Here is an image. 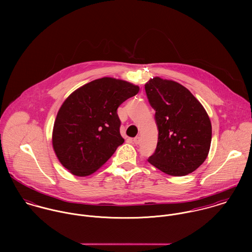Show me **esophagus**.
Here are the masks:
<instances>
[{
	"mask_svg": "<svg viewBox=\"0 0 252 252\" xmlns=\"http://www.w3.org/2000/svg\"><path fill=\"white\" fill-rule=\"evenodd\" d=\"M134 143L136 144H140V143H141V138L140 137L134 138Z\"/></svg>",
	"mask_w": 252,
	"mask_h": 252,
	"instance_id": "esophagus-1",
	"label": "esophagus"
}]
</instances>
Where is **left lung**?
I'll return each instance as SVG.
<instances>
[{
    "mask_svg": "<svg viewBox=\"0 0 252 252\" xmlns=\"http://www.w3.org/2000/svg\"><path fill=\"white\" fill-rule=\"evenodd\" d=\"M144 88L158 128L157 146L147 161L174 177L194 172L207 159L212 143V123L206 109L176 81L153 77Z\"/></svg>",
    "mask_w": 252,
    "mask_h": 252,
    "instance_id": "1",
    "label": "left lung"
}]
</instances>
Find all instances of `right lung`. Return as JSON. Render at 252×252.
<instances>
[{"label":"right lung","mask_w":252,"mask_h":252,"mask_svg":"<svg viewBox=\"0 0 252 252\" xmlns=\"http://www.w3.org/2000/svg\"><path fill=\"white\" fill-rule=\"evenodd\" d=\"M139 90L128 81L103 77L79 87L65 100L54 122L52 145L72 175L93 174L124 143L117 108Z\"/></svg>","instance_id":"1"}]
</instances>
